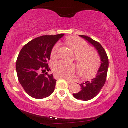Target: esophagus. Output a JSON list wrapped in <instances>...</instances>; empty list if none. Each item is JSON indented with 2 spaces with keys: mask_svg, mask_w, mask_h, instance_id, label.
Returning a JSON list of instances; mask_svg holds the SVG:
<instances>
[{
  "mask_svg": "<svg viewBox=\"0 0 128 128\" xmlns=\"http://www.w3.org/2000/svg\"><path fill=\"white\" fill-rule=\"evenodd\" d=\"M61 78L66 79V80H67V81H68V82H72V80H70V79H69L68 78Z\"/></svg>",
  "mask_w": 128,
  "mask_h": 128,
  "instance_id": "34e87169",
  "label": "esophagus"
}]
</instances>
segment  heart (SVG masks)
I'll list each match as a JSON object with an SVG mask.
<instances>
[{"label": "heart", "instance_id": "b5f03b06", "mask_svg": "<svg viewBox=\"0 0 128 128\" xmlns=\"http://www.w3.org/2000/svg\"><path fill=\"white\" fill-rule=\"evenodd\" d=\"M66 42L73 52H75V60L77 62L79 73L83 76H91L98 71L100 59L98 54L93 50L90 49L88 44L82 39L71 36L66 40ZM59 44L53 47L51 56L57 55ZM54 73L58 77L67 78L74 72L76 65L74 63L60 61L52 65Z\"/></svg>", "mask_w": 128, "mask_h": 128}]
</instances>
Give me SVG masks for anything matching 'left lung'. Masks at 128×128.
<instances>
[{
  "label": "left lung",
  "instance_id": "8db88e82",
  "mask_svg": "<svg viewBox=\"0 0 128 128\" xmlns=\"http://www.w3.org/2000/svg\"><path fill=\"white\" fill-rule=\"evenodd\" d=\"M80 36L86 39L95 47L98 50L102 61L96 77L92 79V81H86V82L82 83L80 84L81 90L78 93L73 94V96L76 99L87 101L96 97L105 85L106 80L109 61L105 49L99 42H96L89 36Z\"/></svg>",
  "mask_w": 128,
  "mask_h": 128
}]
</instances>
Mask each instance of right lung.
<instances>
[{
	"instance_id": "1",
	"label": "right lung",
	"mask_w": 128,
	"mask_h": 128,
	"mask_svg": "<svg viewBox=\"0 0 128 128\" xmlns=\"http://www.w3.org/2000/svg\"><path fill=\"white\" fill-rule=\"evenodd\" d=\"M64 35L36 38L24 45L19 53L16 61L17 76L24 90L32 98L44 99L55 90L56 80L52 74L44 72L50 70L48 61L53 47Z\"/></svg>"
}]
</instances>
